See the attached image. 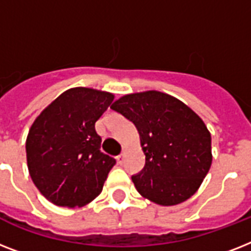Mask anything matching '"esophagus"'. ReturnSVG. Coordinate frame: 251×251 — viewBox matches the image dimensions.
<instances>
[{
  "label": "esophagus",
  "mask_w": 251,
  "mask_h": 251,
  "mask_svg": "<svg viewBox=\"0 0 251 251\" xmlns=\"http://www.w3.org/2000/svg\"><path fill=\"white\" fill-rule=\"evenodd\" d=\"M124 160H125V152L121 153V155H118V156H117V163L120 165L124 164Z\"/></svg>",
  "instance_id": "34e87169"
}]
</instances>
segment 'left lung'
<instances>
[{"mask_svg":"<svg viewBox=\"0 0 251 251\" xmlns=\"http://www.w3.org/2000/svg\"><path fill=\"white\" fill-rule=\"evenodd\" d=\"M110 108L139 134L146 164L131 177L138 193L160 206L193 197L212 163L211 134L202 118L175 96L155 90L124 95Z\"/></svg>","mask_w":251,"mask_h":251,"instance_id":"1","label":"left lung"}]
</instances>
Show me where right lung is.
<instances>
[{
    "label": "right lung",
    "instance_id": "1",
    "mask_svg": "<svg viewBox=\"0 0 251 251\" xmlns=\"http://www.w3.org/2000/svg\"><path fill=\"white\" fill-rule=\"evenodd\" d=\"M114 95L74 87L35 118L25 139L27 167L35 186L53 204L79 208L102 190L113 157L100 152L95 124Z\"/></svg>",
    "mask_w": 251,
    "mask_h": 251
}]
</instances>
